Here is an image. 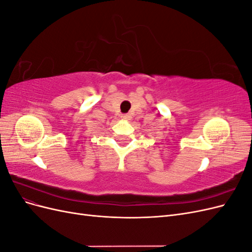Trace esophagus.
Returning <instances> with one entry per match:
<instances>
[{
    "label": "esophagus",
    "instance_id": "1",
    "mask_svg": "<svg viewBox=\"0 0 252 252\" xmlns=\"http://www.w3.org/2000/svg\"><path fill=\"white\" fill-rule=\"evenodd\" d=\"M121 118L125 119V120H129V119H130V116H129V114H122Z\"/></svg>",
    "mask_w": 252,
    "mask_h": 252
}]
</instances>
